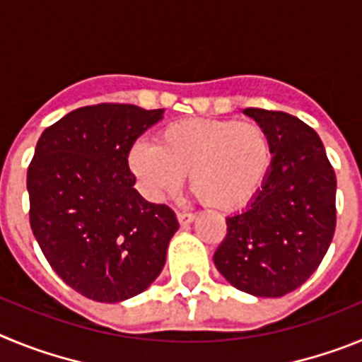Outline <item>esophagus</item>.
<instances>
[{
	"instance_id": "1",
	"label": "esophagus",
	"mask_w": 362,
	"mask_h": 362,
	"mask_svg": "<svg viewBox=\"0 0 362 362\" xmlns=\"http://www.w3.org/2000/svg\"><path fill=\"white\" fill-rule=\"evenodd\" d=\"M194 219H196V216H194V214H187V212L177 214V221L181 226H188L190 223H194Z\"/></svg>"
}]
</instances>
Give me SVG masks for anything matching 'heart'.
<instances>
[{"mask_svg":"<svg viewBox=\"0 0 362 362\" xmlns=\"http://www.w3.org/2000/svg\"><path fill=\"white\" fill-rule=\"evenodd\" d=\"M143 196L166 199L188 174L192 192L219 210H238L261 190L272 166L267 130L252 121L181 119L156 137L134 143L127 156Z\"/></svg>","mask_w":362,"mask_h":362,"instance_id":"heart-1","label":"heart"}]
</instances>
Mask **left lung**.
<instances>
[{
	"instance_id": "obj_1",
	"label": "left lung",
	"mask_w": 362,
	"mask_h": 362,
	"mask_svg": "<svg viewBox=\"0 0 362 362\" xmlns=\"http://www.w3.org/2000/svg\"><path fill=\"white\" fill-rule=\"evenodd\" d=\"M267 130L272 166L261 190L226 217L214 254L233 288L283 297L317 270L335 232V172L317 132L286 112L245 108Z\"/></svg>"
}]
</instances>
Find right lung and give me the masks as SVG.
I'll return each mask as SVG.
<instances>
[{
    "label": "right lung",
    "mask_w": 362,
    "mask_h": 362,
    "mask_svg": "<svg viewBox=\"0 0 362 362\" xmlns=\"http://www.w3.org/2000/svg\"><path fill=\"white\" fill-rule=\"evenodd\" d=\"M165 110L101 103L72 110L41 134L27 172L30 226L70 288L121 303L158 279L177 232L175 214L134 188L127 156Z\"/></svg>",
    "instance_id": "obj_1"
}]
</instances>
